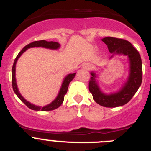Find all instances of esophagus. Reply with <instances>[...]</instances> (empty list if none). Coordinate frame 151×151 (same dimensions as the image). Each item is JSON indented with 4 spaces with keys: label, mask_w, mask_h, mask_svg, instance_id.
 Here are the masks:
<instances>
[{
    "label": "esophagus",
    "mask_w": 151,
    "mask_h": 151,
    "mask_svg": "<svg viewBox=\"0 0 151 151\" xmlns=\"http://www.w3.org/2000/svg\"><path fill=\"white\" fill-rule=\"evenodd\" d=\"M82 68L84 69H86V70H89L91 68V65L89 63H85L82 65Z\"/></svg>",
    "instance_id": "34e87169"
}]
</instances>
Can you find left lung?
<instances>
[{
    "label": "left lung",
    "instance_id": "1",
    "mask_svg": "<svg viewBox=\"0 0 151 151\" xmlns=\"http://www.w3.org/2000/svg\"><path fill=\"white\" fill-rule=\"evenodd\" d=\"M104 41L107 45L108 50L112 54L110 58L114 55L127 56L129 62V74L126 82L120 89L116 92L106 94L100 88L97 82V74L91 72L89 81V91L92 94L96 103L105 107H117L127 104L141 85L142 82V63L138 51L132 45L122 38L106 37Z\"/></svg>",
    "mask_w": 151,
    "mask_h": 151
}]
</instances>
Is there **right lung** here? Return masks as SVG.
<instances>
[{"mask_svg": "<svg viewBox=\"0 0 151 151\" xmlns=\"http://www.w3.org/2000/svg\"><path fill=\"white\" fill-rule=\"evenodd\" d=\"M60 45L58 42H56V41H47L45 40H41V41H33L32 43L29 44L26 46H25L22 48V50H21L19 53L18 54L17 57H16L14 63H13V68H12V85H13V91L15 92V94H17V97L20 99L21 101L25 104L29 109L33 110H36V111H50V110H54L57 108H58L59 106H60V105L62 104L64 100V96L66 94L68 90V87H69V85L70 83L72 80L75 78V76L76 73H73V74H68L65 78H63V81L62 85H61V88L60 89L59 94L57 96L55 99L52 101L50 104L46 105V106L41 107L40 106H36V105L32 104H31L30 102L26 101L19 91V89L17 88V81H16V64H17V60L19 57H21L24 52L26 51L27 49L31 48V47H45V48L47 49H51V50H57V49L60 48Z\"/></svg>", "mask_w": 151, "mask_h": 151, "instance_id": "1", "label": "right lung"}]
</instances>
